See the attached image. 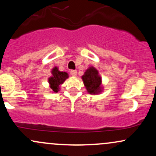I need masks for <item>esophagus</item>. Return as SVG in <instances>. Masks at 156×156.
I'll return each instance as SVG.
<instances>
[{
	"mask_svg": "<svg viewBox=\"0 0 156 156\" xmlns=\"http://www.w3.org/2000/svg\"><path fill=\"white\" fill-rule=\"evenodd\" d=\"M70 74H71V76H77V71L76 70H71Z\"/></svg>",
	"mask_w": 156,
	"mask_h": 156,
	"instance_id": "1",
	"label": "esophagus"
}]
</instances>
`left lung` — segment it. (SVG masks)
<instances>
[{"instance_id":"1","label":"left lung","mask_w":156,"mask_h":156,"mask_svg":"<svg viewBox=\"0 0 156 156\" xmlns=\"http://www.w3.org/2000/svg\"><path fill=\"white\" fill-rule=\"evenodd\" d=\"M82 80L89 94H99L102 92L101 77L94 67H90L86 70L83 76H82Z\"/></svg>"}]
</instances>
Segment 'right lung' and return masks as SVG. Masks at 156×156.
I'll return each instance as SVG.
<instances>
[{
  "label": "right lung",
  "mask_w": 156,
  "mask_h": 156,
  "mask_svg": "<svg viewBox=\"0 0 156 156\" xmlns=\"http://www.w3.org/2000/svg\"><path fill=\"white\" fill-rule=\"evenodd\" d=\"M52 76L48 78L50 87L54 92H58L59 90V86L68 78V74L65 72H61L56 67L53 68L51 71Z\"/></svg>",
  "instance_id": "1"
}]
</instances>
